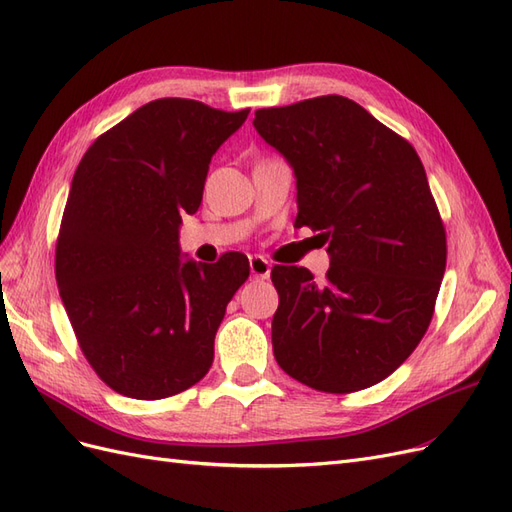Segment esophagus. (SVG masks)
<instances>
[{
    "instance_id": "1",
    "label": "esophagus",
    "mask_w": 512,
    "mask_h": 512,
    "mask_svg": "<svg viewBox=\"0 0 512 512\" xmlns=\"http://www.w3.org/2000/svg\"><path fill=\"white\" fill-rule=\"evenodd\" d=\"M250 271L258 280H267L271 273V262L265 256H250Z\"/></svg>"
}]
</instances>
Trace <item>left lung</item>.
<instances>
[{
	"label": "left lung",
	"mask_w": 512,
	"mask_h": 512,
	"mask_svg": "<svg viewBox=\"0 0 512 512\" xmlns=\"http://www.w3.org/2000/svg\"><path fill=\"white\" fill-rule=\"evenodd\" d=\"M254 128L297 177L299 213L329 243L316 282L275 265V361L316 391L374 386L421 342L446 269V230L414 147L344 96L258 108Z\"/></svg>",
	"instance_id": "obj_1"
}]
</instances>
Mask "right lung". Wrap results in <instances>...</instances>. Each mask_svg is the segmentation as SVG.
I'll return each instance as SVG.
<instances>
[{
  "label": "right lung",
  "mask_w": 512,
  "mask_h": 512,
  "mask_svg": "<svg viewBox=\"0 0 512 512\" xmlns=\"http://www.w3.org/2000/svg\"><path fill=\"white\" fill-rule=\"evenodd\" d=\"M250 108L160 98L100 134L76 168L55 247L59 297L85 359L113 391L164 399L203 380L241 252L183 260L179 224L203 200L213 153Z\"/></svg>",
  "instance_id": "obj_1"
}]
</instances>
